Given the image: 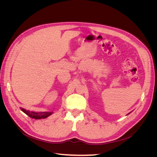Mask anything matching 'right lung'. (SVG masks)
Masks as SVG:
<instances>
[{"instance_id": "1", "label": "right lung", "mask_w": 157, "mask_h": 157, "mask_svg": "<svg viewBox=\"0 0 157 157\" xmlns=\"http://www.w3.org/2000/svg\"><path fill=\"white\" fill-rule=\"evenodd\" d=\"M21 111L25 113L26 115H27L31 118H35V119H41V118H46L48 116L51 115L52 113V112H39V113H35L33 111H27L25 109L21 108Z\"/></svg>"}]
</instances>
